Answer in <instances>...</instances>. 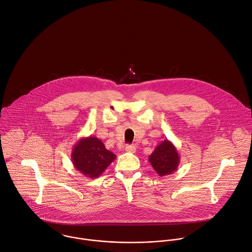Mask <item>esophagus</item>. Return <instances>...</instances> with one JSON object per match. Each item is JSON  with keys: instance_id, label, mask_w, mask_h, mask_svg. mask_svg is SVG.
Returning a JSON list of instances; mask_svg holds the SVG:
<instances>
[{"instance_id": "obj_1", "label": "esophagus", "mask_w": 252, "mask_h": 252, "mask_svg": "<svg viewBox=\"0 0 252 252\" xmlns=\"http://www.w3.org/2000/svg\"><path fill=\"white\" fill-rule=\"evenodd\" d=\"M126 151L129 153H135L136 152V147L134 145H127L126 147Z\"/></svg>"}]
</instances>
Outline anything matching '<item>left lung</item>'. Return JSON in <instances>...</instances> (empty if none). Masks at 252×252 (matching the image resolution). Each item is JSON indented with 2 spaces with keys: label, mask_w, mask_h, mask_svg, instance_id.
<instances>
[{
  "label": "left lung",
  "mask_w": 252,
  "mask_h": 252,
  "mask_svg": "<svg viewBox=\"0 0 252 252\" xmlns=\"http://www.w3.org/2000/svg\"><path fill=\"white\" fill-rule=\"evenodd\" d=\"M180 155L176 146L168 139L162 141L149 156L153 169L160 177L171 175L178 170Z\"/></svg>",
  "instance_id": "left-lung-1"
}]
</instances>
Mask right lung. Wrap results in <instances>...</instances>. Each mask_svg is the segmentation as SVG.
Instances as JSON below:
<instances>
[{
  "mask_svg": "<svg viewBox=\"0 0 252 252\" xmlns=\"http://www.w3.org/2000/svg\"><path fill=\"white\" fill-rule=\"evenodd\" d=\"M117 156L106 149L104 143L95 136L82 137L72 147L71 162L74 168L87 178H98Z\"/></svg>",
  "mask_w": 252,
  "mask_h": 252,
  "instance_id": "right-lung-1",
  "label": "right lung"
}]
</instances>
